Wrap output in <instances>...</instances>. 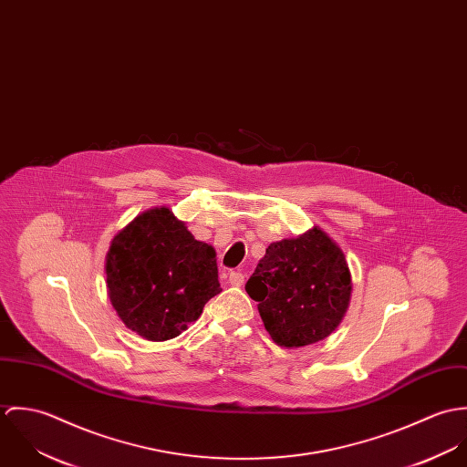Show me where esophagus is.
<instances>
[{
  "label": "esophagus",
  "instance_id": "34e87169",
  "mask_svg": "<svg viewBox=\"0 0 467 467\" xmlns=\"http://www.w3.org/2000/svg\"><path fill=\"white\" fill-rule=\"evenodd\" d=\"M228 280H230V284H232V285L239 287V285H243V284H244V275H243L241 271H232V273H230V276H228Z\"/></svg>",
  "mask_w": 467,
  "mask_h": 467
}]
</instances>
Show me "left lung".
<instances>
[{
  "label": "left lung",
  "mask_w": 467,
  "mask_h": 467,
  "mask_svg": "<svg viewBox=\"0 0 467 467\" xmlns=\"http://www.w3.org/2000/svg\"><path fill=\"white\" fill-rule=\"evenodd\" d=\"M271 339L285 348L313 345L336 331L352 293L341 248L320 228L267 246L246 282Z\"/></svg>",
  "instance_id": "8db88e82"
}]
</instances>
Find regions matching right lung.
<instances>
[{"mask_svg": "<svg viewBox=\"0 0 467 467\" xmlns=\"http://www.w3.org/2000/svg\"><path fill=\"white\" fill-rule=\"evenodd\" d=\"M104 271L119 318L149 341L180 336L221 293L213 246L198 241L169 206L149 208L124 226Z\"/></svg>", "mask_w": 467, "mask_h": 467, "instance_id": "1", "label": "right lung"}]
</instances>
